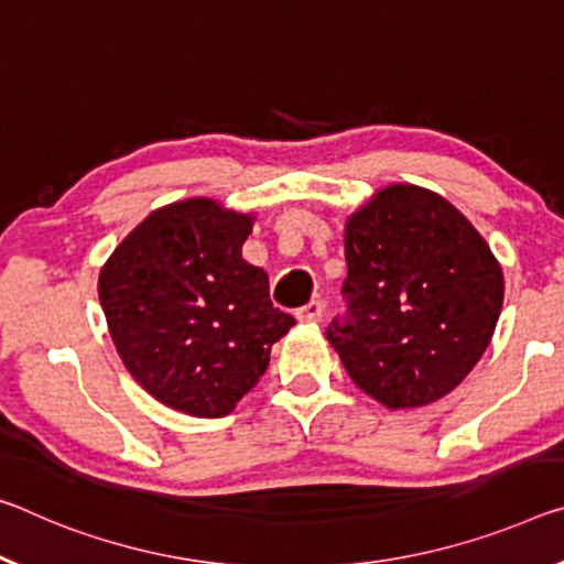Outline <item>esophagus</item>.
<instances>
[{
  "label": "esophagus",
  "instance_id": "esophagus-1",
  "mask_svg": "<svg viewBox=\"0 0 564 564\" xmlns=\"http://www.w3.org/2000/svg\"><path fill=\"white\" fill-rule=\"evenodd\" d=\"M296 318L301 321V324H318V321L324 318V303L321 301L306 303V306H301L296 311Z\"/></svg>",
  "mask_w": 564,
  "mask_h": 564
}]
</instances>
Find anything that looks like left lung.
I'll list each match as a JSON object with an SVG mask.
<instances>
[{
    "instance_id": "obj_1",
    "label": "left lung",
    "mask_w": 564,
    "mask_h": 564,
    "mask_svg": "<svg viewBox=\"0 0 564 564\" xmlns=\"http://www.w3.org/2000/svg\"><path fill=\"white\" fill-rule=\"evenodd\" d=\"M346 316L326 338L387 409L457 389L487 351L505 301L497 258L449 200L387 185L346 223Z\"/></svg>"
}]
</instances>
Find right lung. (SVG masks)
<instances>
[{
	"label": "right lung",
	"mask_w": 564,
	"mask_h": 564,
	"mask_svg": "<svg viewBox=\"0 0 564 564\" xmlns=\"http://www.w3.org/2000/svg\"><path fill=\"white\" fill-rule=\"evenodd\" d=\"M253 216L210 198L170 203L124 236L97 281L112 344L142 389L183 414L236 409L296 324L240 256Z\"/></svg>",
	"instance_id": "obj_1"
}]
</instances>
